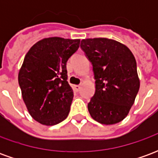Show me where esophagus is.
Listing matches in <instances>:
<instances>
[{
	"label": "esophagus",
	"instance_id": "1",
	"mask_svg": "<svg viewBox=\"0 0 158 158\" xmlns=\"http://www.w3.org/2000/svg\"><path fill=\"white\" fill-rule=\"evenodd\" d=\"M73 87H74V89H75L76 91H79V89H80V88H81V86L80 85H74Z\"/></svg>",
	"mask_w": 158,
	"mask_h": 158
}]
</instances>
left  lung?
I'll use <instances>...</instances> for the list:
<instances>
[{
    "mask_svg": "<svg viewBox=\"0 0 158 158\" xmlns=\"http://www.w3.org/2000/svg\"><path fill=\"white\" fill-rule=\"evenodd\" d=\"M80 47L92 63L96 92L88 103L94 120L111 125L129 114L139 89L135 56L125 45L107 38L81 40Z\"/></svg>",
    "mask_w": 158,
    "mask_h": 158,
    "instance_id": "obj_1",
    "label": "left lung"
}]
</instances>
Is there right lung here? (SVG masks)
I'll list each match as a JSON object with an SVG mask.
<instances>
[{
	"instance_id": "obj_1",
	"label": "right lung",
	"mask_w": 158,
	"mask_h": 158,
	"mask_svg": "<svg viewBox=\"0 0 158 158\" xmlns=\"http://www.w3.org/2000/svg\"><path fill=\"white\" fill-rule=\"evenodd\" d=\"M79 43V39L44 38L25 55L19 84L29 114L43 125L57 124L69 115L73 91L67 81L66 64Z\"/></svg>"
}]
</instances>
